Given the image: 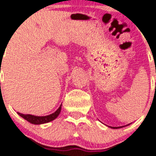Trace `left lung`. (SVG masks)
Returning a JSON list of instances; mask_svg holds the SVG:
<instances>
[{
    "mask_svg": "<svg viewBox=\"0 0 156 156\" xmlns=\"http://www.w3.org/2000/svg\"><path fill=\"white\" fill-rule=\"evenodd\" d=\"M123 126H119V127H111V128H113V129H119V128H122Z\"/></svg>",
    "mask_w": 156,
    "mask_h": 156,
    "instance_id": "8db88e82",
    "label": "left lung"
}]
</instances>
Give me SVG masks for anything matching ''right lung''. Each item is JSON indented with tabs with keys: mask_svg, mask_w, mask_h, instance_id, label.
Masks as SVG:
<instances>
[{
	"mask_svg": "<svg viewBox=\"0 0 156 156\" xmlns=\"http://www.w3.org/2000/svg\"><path fill=\"white\" fill-rule=\"evenodd\" d=\"M61 110V105L59 107V108L56 110L54 113L50 114L48 116H33V115H30V114H22L18 112V115L21 116L23 118L34 125H40V124H44L50 122V121H53L54 119H56L58 115L60 114Z\"/></svg>",
	"mask_w": 156,
	"mask_h": 156,
	"instance_id": "right-lung-1",
	"label": "right lung"
}]
</instances>
